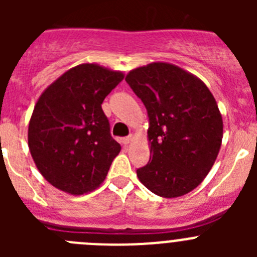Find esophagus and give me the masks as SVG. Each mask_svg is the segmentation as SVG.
Here are the masks:
<instances>
[{
	"label": "esophagus",
	"mask_w": 257,
	"mask_h": 257,
	"mask_svg": "<svg viewBox=\"0 0 257 257\" xmlns=\"http://www.w3.org/2000/svg\"><path fill=\"white\" fill-rule=\"evenodd\" d=\"M131 140H133V136H128V138H123L121 142H122V144H123V145H127V144H130Z\"/></svg>",
	"instance_id": "obj_1"
}]
</instances>
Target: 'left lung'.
<instances>
[{"label":"left lung","instance_id":"1","mask_svg":"<svg viewBox=\"0 0 257 257\" xmlns=\"http://www.w3.org/2000/svg\"><path fill=\"white\" fill-rule=\"evenodd\" d=\"M149 115V163L136 171L152 193L176 198L196 189L216 161L222 117L205 82L166 61L127 73Z\"/></svg>","mask_w":257,"mask_h":257}]
</instances>
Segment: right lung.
<instances>
[{"mask_svg": "<svg viewBox=\"0 0 257 257\" xmlns=\"http://www.w3.org/2000/svg\"><path fill=\"white\" fill-rule=\"evenodd\" d=\"M124 74L83 63L61 74L38 97L28 126V147L41 175L61 192L81 196L105 180L121 145L101 104Z\"/></svg>", "mask_w": 257, "mask_h": 257, "instance_id": "1", "label": "right lung"}]
</instances>
